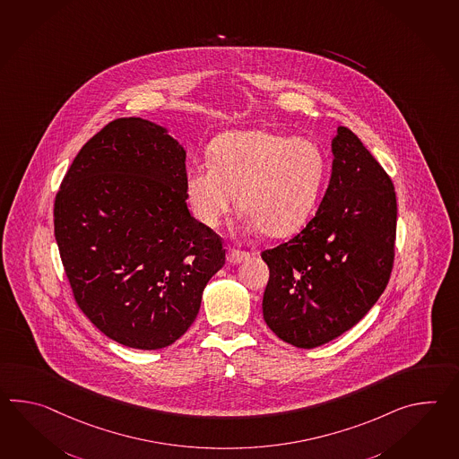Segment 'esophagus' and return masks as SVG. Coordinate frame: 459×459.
<instances>
[{
  "instance_id": "esophagus-1",
  "label": "esophagus",
  "mask_w": 459,
  "mask_h": 459,
  "mask_svg": "<svg viewBox=\"0 0 459 459\" xmlns=\"http://www.w3.org/2000/svg\"><path fill=\"white\" fill-rule=\"evenodd\" d=\"M248 256H250V254H247V252L229 248V252H227V262H229L230 265H238V264H242L244 260H247Z\"/></svg>"
}]
</instances>
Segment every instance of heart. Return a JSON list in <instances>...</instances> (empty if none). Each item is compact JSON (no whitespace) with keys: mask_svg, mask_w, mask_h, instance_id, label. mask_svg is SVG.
<instances>
[{"mask_svg":"<svg viewBox=\"0 0 459 459\" xmlns=\"http://www.w3.org/2000/svg\"><path fill=\"white\" fill-rule=\"evenodd\" d=\"M212 163L191 164L186 194L201 224L215 227L238 194L248 230L295 234L316 209L326 181L323 148L311 138L268 130L225 133L211 148Z\"/></svg>","mask_w":459,"mask_h":459,"instance_id":"heart-1","label":"heart"}]
</instances>
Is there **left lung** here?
Instances as JSON below:
<instances>
[{"instance_id":"1","label":"left lung","mask_w":459,"mask_h":459,"mask_svg":"<svg viewBox=\"0 0 459 459\" xmlns=\"http://www.w3.org/2000/svg\"><path fill=\"white\" fill-rule=\"evenodd\" d=\"M326 194L290 242L265 250L264 319L281 341L323 346L366 316L394 266L397 199L392 179L362 142L339 126Z\"/></svg>"}]
</instances>
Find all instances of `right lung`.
Returning a JSON list of instances; mask_svg holds the SVG:
<instances>
[{"instance_id":"right-lung-1","label":"right lung","mask_w":459,"mask_h":459,"mask_svg":"<svg viewBox=\"0 0 459 459\" xmlns=\"http://www.w3.org/2000/svg\"><path fill=\"white\" fill-rule=\"evenodd\" d=\"M186 199L183 144L133 117L85 143L62 181L54 204L62 265L82 313L118 344H173L224 266L221 238Z\"/></svg>"}]
</instances>
